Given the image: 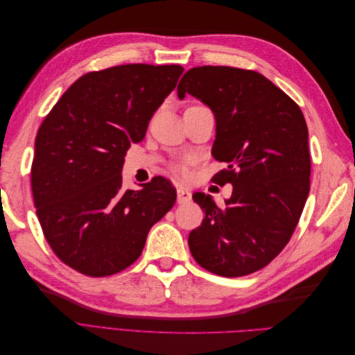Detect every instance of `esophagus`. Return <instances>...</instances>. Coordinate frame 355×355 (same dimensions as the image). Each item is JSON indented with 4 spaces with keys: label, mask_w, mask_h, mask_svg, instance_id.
Wrapping results in <instances>:
<instances>
[{
    "label": "esophagus",
    "mask_w": 355,
    "mask_h": 355,
    "mask_svg": "<svg viewBox=\"0 0 355 355\" xmlns=\"http://www.w3.org/2000/svg\"><path fill=\"white\" fill-rule=\"evenodd\" d=\"M191 198H192V196H191V192L187 188H184V187H179L178 188V202L179 204L189 202Z\"/></svg>",
    "instance_id": "34e87169"
}]
</instances>
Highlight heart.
<instances>
[{
    "instance_id": "heart-1",
    "label": "heart",
    "mask_w": 355,
    "mask_h": 355,
    "mask_svg": "<svg viewBox=\"0 0 355 355\" xmlns=\"http://www.w3.org/2000/svg\"><path fill=\"white\" fill-rule=\"evenodd\" d=\"M178 168H179V170H180V171H182V167H178Z\"/></svg>"
}]
</instances>
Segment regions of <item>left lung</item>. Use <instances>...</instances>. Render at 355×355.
<instances>
[{
    "label": "left lung",
    "instance_id": "left-lung-1",
    "mask_svg": "<svg viewBox=\"0 0 355 355\" xmlns=\"http://www.w3.org/2000/svg\"><path fill=\"white\" fill-rule=\"evenodd\" d=\"M207 105L216 120L211 154L228 167L213 176L231 184L218 207L210 196L192 198L206 211L192 230L189 250L204 270L243 277L278 256L296 228L309 194L308 127L299 106L262 73L231 67L189 69L178 85Z\"/></svg>",
    "mask_w": 355,
    "mask_h": 355
}]
</instances>
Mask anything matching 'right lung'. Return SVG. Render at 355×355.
Returning a JSON list of instances; mask_svg holds the SVG:
<instances>
[{"instance_id":"right-lung-1","label":"right lung","mask_w":355,"mask_h":355,"mask_svg":"<svg viewBox=\"0 0 355 355\" xmlns=\"http://www.w3.org/2000/svg\"><path fill=\"white\" fill-rule=\"evenodd\" d=\"M182 72L145 63L89 72L38 128L31 168L37 216L51 250L72 270L90 277L125 270L173 207L176 189L167 179L123 189L121 170Z\"/></svg>"}]
</instances>
